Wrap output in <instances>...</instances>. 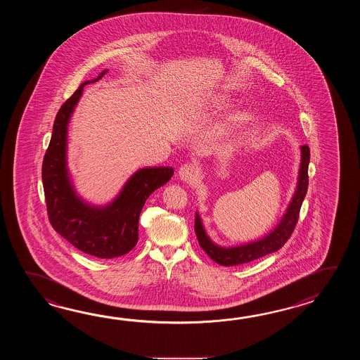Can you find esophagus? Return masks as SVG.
Here are the masks:
<instances>
[{"label":"esophagus","instance_id":"1","mask_svg":"<svg viewBox=\"0 0 360 360\" xmlns=\"http://www.w3.org/2000/svg\"><path fill=\"white\" fill-rule=\"evenodd\" d=\"M179 176L184 183H194L198 177V169L191 163H185L179 169Z\"/></svg>","mask_w":360,"mask_h":360}]
</instances>
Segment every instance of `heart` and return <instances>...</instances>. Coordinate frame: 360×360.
<instances>
[{
	"instance_id": "b5f03b06",
	"label": "heart",
	"mask_w": 360,
	"mask_h": 360,
	"mask_svg": "<svg viewBox=\"0 0 360 360\" xmlns=\"http://www.w3.org/2000/svg\"><path fill=\"white\" fill-rule=\"evenodd\" d=\"M238 120H240V117H239V115H236V117H234V121H238Z\"/></svg>"
}]
</instances>
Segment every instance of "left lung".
<instances>
[{
    "instance_id": "8db88e82",
    "label": "left lung",
    "mask_w": 360,
    "mask_h": 360,
    "mask_svg": "<svg viewBox=\"0 0 360 360\" xmlns=\"http://www.w3.org/2000/svg\"><path fill=\"white\" fill-rule=\"evenodd\" d=\"M309 161H310V149L307 146H302L297 186L290 205L285 210V214L274 229L265 237L260 238L257 240H253L245 245H234V247H222V245H216L211 240V238L207 236L202 219L198 212H195L194 230H195V236L198 238L199 245L203 248V251L219 265L234 266V265H242V264L257 260L262 256L276 252L279 248H282L284 243L288 240V238L291 237L292 231L299 220L300 208L305 198L307 185H309V176H307Z\"/></svg>"
}]
</instances>
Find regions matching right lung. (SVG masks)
Masks as SVG:
<instances>
[{
    "instance_id": "obj_1",
    "label": "right lung",
    "mask_w": 360,
    "mask_h": 360,
    "mask_svg": "<svg viewBox=\"0 0 360 360\" xmlns=\"http://www.w3.org/2000/svg\"><path fill=\"white\" fill-rule=\"evenodd\" d=\"M103 70L86 81L61 105L42 163V183L49 220L61 237L79 251L99 259L120 257L138 243L139 216L148 197L174 175L172 167H146L136 171L110 203L92 206L81 198L67 167L68 123L84 86L99 81Z\"/></svg>"
}]
</instances>
